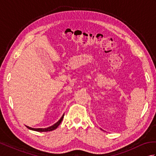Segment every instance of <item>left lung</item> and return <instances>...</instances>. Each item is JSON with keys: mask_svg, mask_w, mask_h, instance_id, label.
<instances>
[{"mask_svg": "<svg viewBox=\"0 0 156 156\" xmlns=\"http://www.w3.org/2000/svg\"><path fill=\"white\" fill-rule=\"evenodd\" d=\"M101 129V130H102V129Z\"/></svg>", "mask_w": 156, "mask_h": 156, "instance_id": "left-lung-1", "label": "left lung"}]
</instances>
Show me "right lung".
I'll return each instance as SVG.
<instances>
[{
  "label": "right lung",
  "instance_id": "right-lung-1",
  "mask_svg": "<svg viewBox=\"0 0 156 156\" xmlns=\"http://www.w3.org/2000/svg\"><path fill=\"white\" fill-rule=\"evenodd\" d=\"M64 115H62V117L60 118V119H59V120L57 122H55V124H54L53 125L50 126V127H47V128H32V127H29V126H26V127H27L29 129H31V130L35 131H39V132L51 131L54 130V129H55L56 128L58 127L59 125H60V123H61L62 120H63V118H64Z\"/></svg>",
  "mask_w": 156,
  "mask_h": 156
}]
</instances>
